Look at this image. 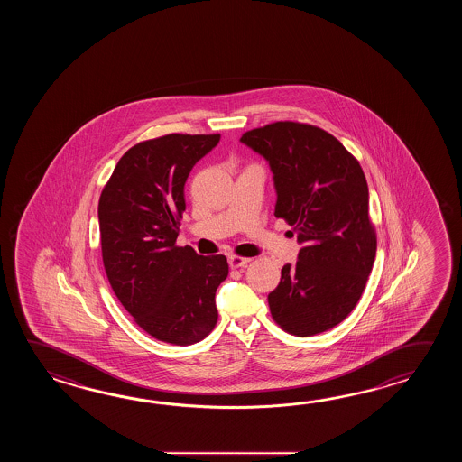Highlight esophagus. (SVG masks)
<instances>
[{
    "instance_id": "esophagus-1",
    "label": "esophagus",
    "mask_w": 462,
    "mask_h": 462,
    "mask_svg": "<svg viewBox=\"0 0 462 462\" xmlns=\"http://www.w3.org/2000/svg\"><path fill=\"white\" fill-rule=\"evenodd\" d=\"M227 263H229L231 269H237V267H245L247 263H251V259L241 257V255H229Z\"/></svg>"
}]
</instances>
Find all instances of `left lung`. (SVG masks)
Segmentation results:
<instances>
[{
    "label": "left lung",
    "instance_id": "1",
    "mask_svg": "<svg viewBox=\"0 0 462 462\" xmlns=\"http://www.w3.org/2000/svg\"><path fill=\"white\" fill-rule=\"evenodd\" d=\"M241 142L269 162L275 217L294 226L299 261L285 264L267 302L275 324L310 337L340 324L358 304L376 254L368 185L358 160L328 132L274 122Z\"/></svg>",
    "mask_w": 462,
    "mask_h": 462
}]
</instances>
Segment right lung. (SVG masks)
<instances>
[{
	"label": "right lung",
	"mask_w": 462,
	"mask_h": 462,
	"mask_svg": "<svg viewBox=\"0 0 462 462\" xmlns=\"http://www.w3.org/2000/svg\"><path fill=\"white\" fill-rule=\"evenodd\" d=\"M219 138L170 134L140 142L118 160L98 199L108 282L160 342L197 344L217 322L215 294L229 273L226 257L198 255L177 237L188 175Z\"/></svg>",
	"instance_id": "add662e5"
}]
</instances>
